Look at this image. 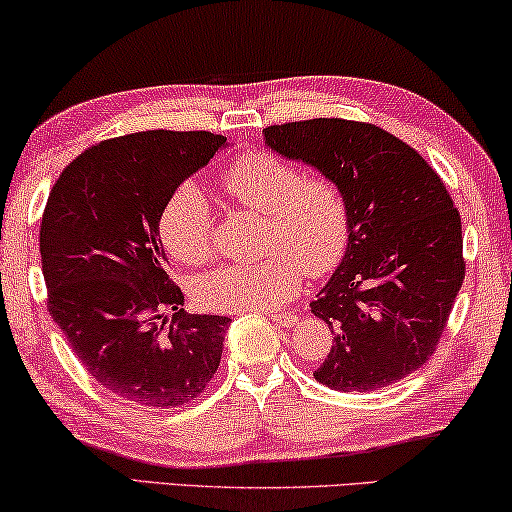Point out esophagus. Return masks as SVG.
Instances as JSON below:
<instances>
[{"instance_id":"1","label":"esophagus","mask_w":512,"mask_h":512,"mask_svg":"<svg viewBox=\"0 0 512 512\" xmlns=\"http://www.w3.org/2000/svg\"><path fill=\"white\" fill-rule=\"evenodd\" d=\"M269 319L273 324L282 326V329H292V326L299 322V317L292 315V312H280V315H269Z\"/></svg>"}]
</instances>
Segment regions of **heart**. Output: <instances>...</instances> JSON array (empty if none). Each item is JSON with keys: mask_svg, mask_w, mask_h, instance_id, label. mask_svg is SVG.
Returning <instances> with one entry per match:
<instances>
[{"mask_svg": "<svg viewBox=\"0 0 512 512\" xmlns=\"http://www.w3.org/2000/svg\"><path fill=\"white\" fill-rule=\"evenodd\" d=\"M223 188L243 209L266 216L255 262L223 264L195 280V299L216 312H269L301 289L303 271L326 276L349 243V209L340 186L269 151H250L223 172ZM209 197L183 181L158 216V236L174 262L193 266L211 255Z\"/></svg>", "mask_w": 512, "mask_h": 512, "instance_id": "1", "label": "heart"}]
</instances>
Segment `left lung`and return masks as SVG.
<instances>
[{"label":"left lung","mask_w":512,"mask_h":512,"mask_svg":"<svg viewBox=\"0 0 512 512\" xmlns=\"http://www.w3.org/2000/svg\"><path fill=\"white\" fill-rule=\"evenodd\" d=\"M266 149L310 165L347 200L349 243L310 312L333 347L315 379L377 391L432 356L464 280L462 223L439 174L384 128L347 119L269 126Z\"/></svg>","instance_id":"8db88e82"}]
</instances>
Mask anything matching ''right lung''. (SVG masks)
<instances>
[{"mask_svg": "<svg viewBox=\"0 0 512 512\" xmlns=\"http://www.w3.org/2000/svg\"><path fill=\"white\" fill-rule=\"evenodd\" d=\"M227 147L207 131L105 140L61 172L45 204L48 308L85 370L117 398L172 409L216 375L230 317L188 315L165 271L160 209Z\"/></svg>", "mask_w": 512, "mask_h": 512, "instance_id": "right-lung-1", "label": "right lung"}]
</instances>
